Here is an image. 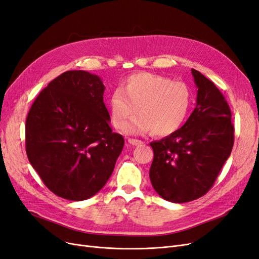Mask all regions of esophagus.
<instances>
[{
	"label": "esophagus",
	"instance_id": "esophagus-1",
	"mask_svg": "<svg viewBox=\"0 0 259 259\" xmlns=\"http://www.w3.org/2000/svg\"><path fill=\"white\" fill-rule=\"evenodd\" d=\"M128 142H130L131 145H133V146H140V145L144 144V142H142L141 140L134 139V138H128Z\"/></svg>",
	"mask_w": 259,
	"mask_h": 259
}]
</instances>
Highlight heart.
<instances>
[{"label": "heart", "instance_id": "1", "mask_svg": "<svg viewBox=\"0 0 259 259\" xmlns=\"http://www.w3.org/2000/svg\"><path fill=\"white\" fill-rule=\"evenodd\" d=\"M191 103L192 91L185 82L152 73H137L111 93L109 109L113 125L119 130L125 127L138 108L141 114L127 125L126 133L152 131L156 136H167L182 125Z\"/></svg>", "mask_w": 259, "mask_h": 259}]
</instances>
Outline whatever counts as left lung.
Segmentation results:
<instances>
[{"label":"left lung","mask_w":259,"mask_h":259,"mask_svg":"<svg viewBox=\"0 0 259 259\" xmlns=\"http://www.w3.org/2000/svg\"><path fill=\"white\" fill-rule=\"evenodd\" d=\"M197 91L196 108L184 125L151 142L150 180L165 200L197 199L214 184L234 146L235 127L224 95L211 80L192 68Z\"/></svg>","instance_id":"1"}]
</instances>
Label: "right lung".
Wrapping results in <instances>:
<instances>
[{
    "label": "right lung",
    "instance_id": "1",
    "mask_svg": "<svg viewBox=\"0 0 259 259\" xmlns=\"http://www.w3.org/2000/svg\"><path fill=\"white\" fill-rule=\"evenodd\" d=\"M99 76L68 70L38 94L25 121V151L41 181L59 197L85 200L110 178L124 146L109 126Z\"/></svg>",
    "mask_w": 259,
    "mask_h": 259
}]
</instances>
